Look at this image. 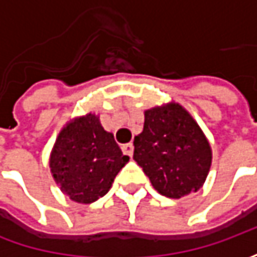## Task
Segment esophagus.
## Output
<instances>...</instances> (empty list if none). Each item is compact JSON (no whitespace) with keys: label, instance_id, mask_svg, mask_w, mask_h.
Returning a JSON list of instances; mask_svg holds the SVG:
<instances>
[{"label":"esophagus","instance_id":"34e87169","mask_svg":"<svg viewBox=\"0 0 257 257\" xmlns=\"http://www.w3.org/2000/svg\"><path fill=\"white\" fill-rule=\"evenodd\" d=\"M121 150H123V153L124 154H127V156H133V150H134V147H133V144L132 143H127V144H123V147H121Z\"/></svg>","mask_w":257,"mask_h":257}]
</instances>
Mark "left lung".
Wrapping results in <instances>:
<instances>
[{"instance_id": "obj_1", "label": "left lung", "mask_w": 257, "mask_h": 257, "mask_svg": "<svg viewBox=\"0 0 257 257\" xmlns=\"http://www.w3.org/2000/svg\"><path fill=\"white\" fill-rule=\"evenodd\" d=\"M133 144L136 163L166 197L196 193L206 182L212 147L192 114L179 103L146 110L143 132Z\"/></svg>"}]
</instances>
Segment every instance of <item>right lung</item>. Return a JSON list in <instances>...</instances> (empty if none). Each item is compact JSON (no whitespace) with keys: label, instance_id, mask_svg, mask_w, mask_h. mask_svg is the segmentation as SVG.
<instances>
[{"label":"right lung","instance_id":"right-lung-1","mask_svg":"<svg viewBox=\"0 0 257 257\" xmlns=\"http://www.w3.org/2000/svg\"><path fill=\"white\" fill-rule=\"evenodd\" d=\"M128 162L94 113L74 117L60 130L50 154V170L61 192L75 203L98 200Z\"/></svg>","mask_w":257,"mask_h":257}]
</instances>
